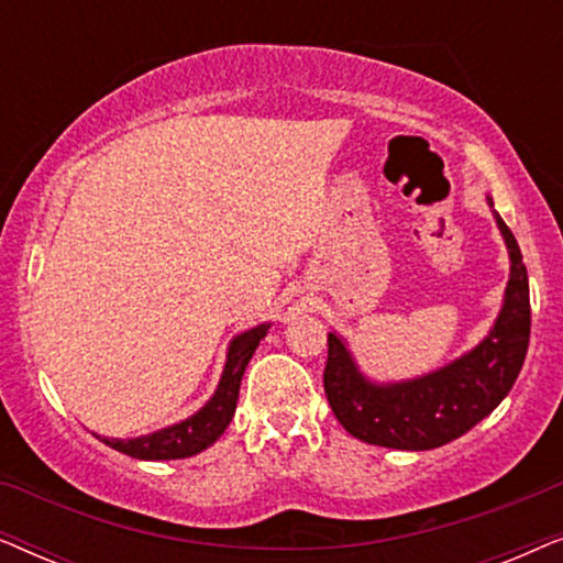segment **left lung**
I'll return each instance as SVG.
<instances>
[{"mask_svg": "<svg viewBox=\"0 0 563 563\" xmlns=\"http://www.w3.org/2000/svg\"><path fill=\"white\" fill-rule=\"evenodd\" d=\"M487 205L510 253V279L495 325L472 351L415 379L372 382L343 335L328 333L325 395L338 422L358 441L399 451L438 449L487 418L518 379L530 341L528 272L492 197Z\"/></svg>", "mask_w": 563, "mask_h": 563, "instance_id": "obj_1", "label": "left lung"}]
</instances>
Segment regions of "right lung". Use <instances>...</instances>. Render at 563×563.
Segmentation results:
<instances>
[{"label": "right lung", "instance_id": "obj_1", "mask_svg": "<svg viewBox=\"0 0 563 563\" xmlns=\"http://www.w3.org/2000/svg\"><path fill=\"white\" fill-rule=\"evenodd\" d=\"M272 322H264V325H256L245 333L235 335L228 345L225 356V368H222L220 384L214 389V395L207 399L205 407L191 415V418L174 422V426L153 430L148 435L137 438H104L97 435L99 441L110 449L128 453L133 459L143 461H168V459H189L195 453H202L205 449L218 441V438L225 433L235 415L238 405V391H241V379L245 374V366L253 353H256L258 343L264 341Z\"/></svg>", "mask_w": 563, "mask_h": 563}]
</instances>
